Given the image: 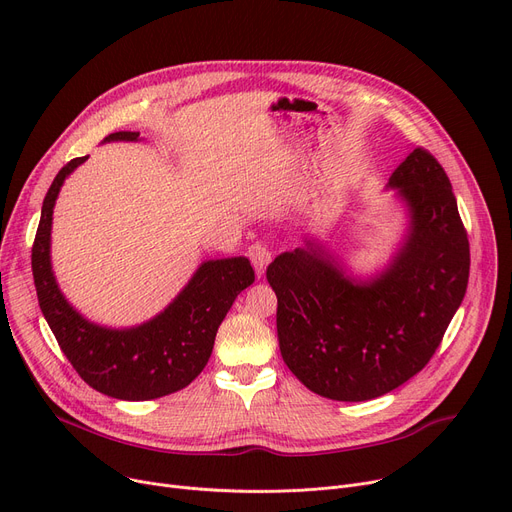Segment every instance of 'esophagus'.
<instances>
[{"label":"esophagus","mask_w":512,"mask_h":512,"mask_svg":"<svg viewBox=\"0 0 512 512\" xmlns=\"http://www.w3.org/2000/svg\"><path fill=\"white\" fill-rule=\"evenodd\" d=\"M247 255H249V259H251V263L255 267L257 278H261L265 274V267L270 265V261H272V251L267 249L265 245H261V242H255V245L249 247Z\"/></svg>","instance_id":"obj_1"}]
</instances>
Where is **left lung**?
<instances>
[{"mask_svg":"<svg viewBox=\"0 0 512 512\" xmlns=\"http://www.w3.org/2000/svg\"><path fill=\"white\" fill-rule=\"evenodd\" d=\"M388 186L405 199V245L371 280L307 238L267 265L288 369L315 394L361 402L402 386L434 357L469 282V238L438 159L417 147Z\"/></svg>","mask_w":512,"mask_h":512,"instance_id":"8db88e82","label":"left lung"}]
</instances>
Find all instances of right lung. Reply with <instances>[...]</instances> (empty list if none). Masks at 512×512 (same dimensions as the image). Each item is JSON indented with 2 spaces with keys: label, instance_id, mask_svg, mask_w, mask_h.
<instances>
[{
  "label": "right lung",
  "instance_id": "obj_1",
  "mask_svg": "<svg viewBox=\"0 0 512 512\" xmlns=\"http://www.w3.org/2000/svg\"><path fill=\"white\" fill-rule=\"evenodd\" d=\"M105 141H139V132H112ZM85 159H70L43 199L31 255L39 307L70 365L97 392L120 400L178 392L207 365L220 324L238 294L255 282V272L247 257L211 259L147 324L128 330L91 324L64 299L49 259L53 205L66 176Z\"/></svg>",
  "mask_w": 512,
  "mask_h": 512
}]
</instances>
